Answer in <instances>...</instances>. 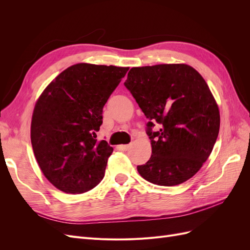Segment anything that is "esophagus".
<instances>
[{
    "mask_svg": "<svg viewBox=\"0 0 250 250\" xmlns=\"http://www.w3.org/2000/svg\"><path fill=\"white\" fill-rule=\"evenodd\" d=\"M119 148H120L121 150L126 151V150L129 149V146H128V145H120V146H119Z\"/></svg>",
    "mask_w": 250,
    "mask_h": 250,
    "instance_id": "obj_1",
    "label": "esophagus"
}]
</instances>
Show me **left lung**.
Here are the masks:
<instances>
[{
	"label": "left lung",
	"instance_id": "1",
	"mask_svg": "<svg viewBox=\"0 0 250 250\" xmlns=\"http://www.w3.org/2000/svg\"><path fill=\"white\" fill-rule=\"evenodd\" d=\"M124 85L149 120L152 155L138 166L151 184L172 187L197 173L214 148L220 113L206 80L192 66L132 67ZM156 122L160 129L153 132Z\"/></svg>",
	"mask_w": 250,
	"mask_h": 250
}]
</instances>
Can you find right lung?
Instances as JSON below:
<instances>
[{"instance_id": "1", "label": "right lung", "mask_w": 250, "mask_h": 250, "mask_svg": "<svg viewBox=\"0 0 250 250\" xmlns=\"http://www.w3.org/2000/svg\"><path fill=\"white\" fill-rule=\"evenodd\" d=\"M128 67L77 63L53 80L37 100L31 144L43 175L58 190L81 194L104 177L112 153L97 140L103 107Z\"/></svg>"}]
</instances>
